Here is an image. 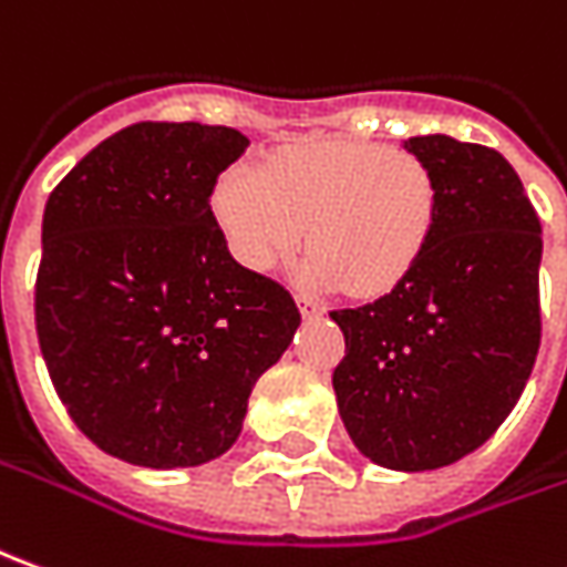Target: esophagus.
<instances>
[{"instance_id":"1","label":"esophagus","mask_w":567,"mask_h":567,"mask_svg":"<svg viewBox=\"0 0 567 567\" xmlns=\"http://www.w3.org/2000/svg\"><path fill=\"white\" fill-rule=\"evenodd\" d=\"M298 307L303 319H319V316H322V307L310 298H298Z\"/></svg>"}]
</instances>
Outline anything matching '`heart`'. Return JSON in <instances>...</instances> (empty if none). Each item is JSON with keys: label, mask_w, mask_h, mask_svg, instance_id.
<instances>
[{"label": "heart", "mask_w": 567, "mask_h": 567, "mask_svg": "<svg viewBox=\"0 0 567 567\" xmlns=\"http://www.w3.org/2000/svg\"><path fill=\"white\" fill-rule=\"evenodd\" d=\"M214 217L241 267L272 272L310 248L298 279L316 291H394L429 251L437 188L410 152L332 138L282 148L264 167L238 164L219 176Z\"/></svg>", "instance_id": "1"}]
</instances>
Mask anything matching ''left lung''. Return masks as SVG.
I'll return each mask as SVG.
<instances>
[{
    "instance_id": "obj_1",
    "label": "left lung",
    "mask_w": 567,
    "mask_h": 567,
    "mask_svg": "<svg viewBox=\"0 0 567 567\" xmlns=\"http://www.w3.org/2000/svg\"><path fill=\"white\" fill-rule=\"evenodd\" d=\"M434 176L429 251L391 295L332 310L348 353L338 413L365 460L431 472L475 453L525 391L540 348V219L494 148L403 142Z\"/></svg>"
}]
</instances>
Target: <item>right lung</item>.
Wrapping results in <instances>:
<instances>
[{
	"label": "right lung",
	"mask_w": 567,
	"mask_h": 567,
	"mask_svg": "<svg viewBox=\"0 0 567 567\" xmlns=\"http://www.w3.org/2000/svg\"><path fill=\"white\" fill-rule=\"evenodd\" d=\"M251 142L229 126L136 123L45 202L42 360L76 429L142 468H195L238 441L248 396L300 313L245 269L210 210Z\"/></svg>",
	"instance_id": "right-lung-1"
}]
</instances>
